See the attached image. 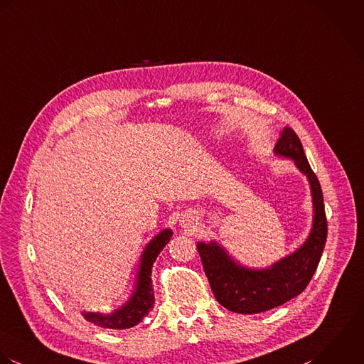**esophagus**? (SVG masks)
Returning a JSON list of instances; mask_svg holds the SVG:
<instances>
[{
    "label": "esophagus",
    "instance_id": "esophagus-1",
    "mask_svg": "<svg viewBox=\"0 0 364 364\" xmlns=\"http://www.w3.org/2000/svg\"><path fill=\"white\" fill-rule=\"evenodd\" d=\"M183 225L186 226V225H190V220L188 219H183Z\"/></svg>",
    "mask_w": 364,
    "mask_h": 364
}]
</instances>
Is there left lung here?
Listing matches in <instances>:
<instances>
[{
	"label": "left lung",
	"mask_w": 364,
	"mask_h": 364,
	"mask_svg": "<svg viewBox=\"0 0 364 364\" xmlns=\"http://www.w3.org/2000/svg\"><path fill=\"white\" fill-rule=\"evenodd\" d=\"M274 151L292 159L309 180L314 225L306 242L289 257L263 270H249L236 264L215 242L197 243L204 272L217 301L237 314L264 312L299 295L309 284L326 242L328 220L322 188L306 160L299 138L291 128L280 134Z\"/></svg>",
	"instance_id": "8db88e82"
}]
</instances>
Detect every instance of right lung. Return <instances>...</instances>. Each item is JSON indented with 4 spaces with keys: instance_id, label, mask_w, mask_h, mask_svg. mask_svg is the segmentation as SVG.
Segmentation results:
<instances>
[{
    "instance_id": "right-lung-1",
    "label": "right lung",
    "mask_w": 364,
    "mask_h": 364,
    "mask_svg": "<svg viewBox=\"0 0 364 364\" xmlns=\"http://www.w3.org/2000/svg\"><path fill=\"white\" fill-rule=\"evenodd\" d=\"M171 235L173 232L170 229H166L160 232L146 246L141 260L136 290L134 292L132 298L124 306L108 315L85 312L82 314L84 318L88 322L105 329H128L138 325L154 305V295L151 287V267L163 247L168 243Z\"/></svg>"
}]
</instances>
